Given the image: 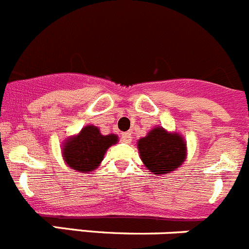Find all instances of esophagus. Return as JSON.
<instances>
[{
    "label": "esophagus",
    "instance_id": "esophagus-1",
    "mask_svg": "<svg viewBox=\"0 0 249 249\" xmlns=\"http://www.w3.org/2000/svg\"><path fill=\"white\" fill-rule=\"evenodd\" d=\"M121 140H122V142H124V143H131V141H132V136H131V133H122L121 134Z\"/></svg>",
    "mask_w": 249,
    "mask_h": 249
}]
</instances>
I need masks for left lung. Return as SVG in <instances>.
Returning a JSON list of instances; mask_svg holds the SVG:
<instances>
[{"mask_svg": "<svg viewBox=\"0 0 249 249\" xmlns=\"http://www.w3.org/2000/svg\"><path fill=\"white\" fill-rule=\"evenodd\" d=\"M143 164L153 174H169L186 159V143L179 133H169L161 127L150 129L138 141Z\"/></svg>", "mask_w": 249, "mask_h": 249, "instance_id": "1", "label": "left lung"}]
</instances>
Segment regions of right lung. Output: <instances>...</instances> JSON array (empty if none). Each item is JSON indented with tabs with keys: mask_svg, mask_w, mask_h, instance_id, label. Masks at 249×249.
I'll list each match as a JSON object with an SVG mask.
<instances>
[{
	"mask_svg": "<svg viewBox=\"0 0 249 249\" xmlns=\"http://www.w3.org/2000/svg\"><path fill=\"white\" fill-rule=\"evenodd\" d=\"M116 134L100 133L96 126L89 124L79 134L68 138L63 144V158L65 163L80 173L95 170L104 159L105 153L111 145L116 144Z\"/></svg>",
	"mask_w": 249,
	"mask_h": 249,
	"instance_id": "1",
	"label": "right lung"
}]
</instances>
